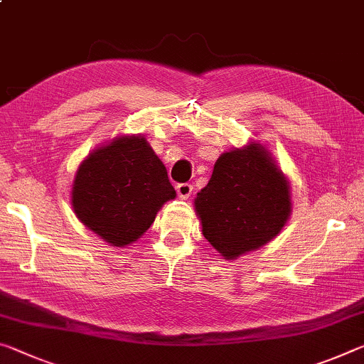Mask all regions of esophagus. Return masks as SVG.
<instances>
[{
    "label": "esophagus",
    "instance_id": "esophagus-1",
    "mask_svg": "<svg viewBox=\"0 0 364 364\" xmlns=\"http://www.w3.org/2000/svg\"><path fill=\"white\" fill-rule=\"evenodd\" d=\"M176 193L181 199H188L193 193V184L191 183H180L176 184Z\"/></svg>",
    "mask_w": 364,
    "mask_h": 364
}]
</instances>
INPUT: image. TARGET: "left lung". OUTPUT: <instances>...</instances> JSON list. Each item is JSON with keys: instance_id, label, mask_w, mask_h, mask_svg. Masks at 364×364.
I'll use <instances>...</instances> for the list:
<instances>
[{"instance_id": "left-lung-1", "label": "left lung", "mask_w": 364, "mask_h": 364, "mask_svg": "<svg viewBox=\"0 0 364 364\" xmlns=\"http://www.w3.org/2000/svg\"><path fill=\"white\" fill-rule=\"evenodd\" d=\"M194 207L204 238L235 259L280 233L291 210L290 186L267 151L250 144L220 155Z\"/></svg>"}]
</instances>
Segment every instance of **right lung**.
<instances>
[{"instance_id":"add662e5","label":"right lung","mask_w":364,"mask_h":364,"mask_svg":"<svg viewBox=\"0 0 364 364\" xmlns=\"http://www.w3.org/2000/svg\"><path fill=\"white\" fill-rule=\"evenodd\" d=\"M176 196L146 137H118L79 166L73 207L80 222L113 246L136 241Z\"/></svg>"}]
</instances>
